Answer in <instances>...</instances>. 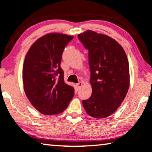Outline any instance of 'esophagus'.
Here are the masks:
<instances>
[{
  "instance_id": "esophagus-1",
  "label": "esophagus",
  "mask_w": 152,
  "mask_h": 152,
  "mask_svg": "<svg viewBox=\"0 0 152 152\" xmlns=\"http://www.w3.org/2000/svg\"><path fill=\"white\" fill-rule=\"evenodd\" d=\"M83 83L79 82L78 83H77V84H76V86H77V87H78V89H80V87L83 86Z\"/></svg>"
}]
</instances>
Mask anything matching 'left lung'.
<instances>
[{
    "label": "left lung",
    "instance_id": "left-lung-1",
    "mask_svg": "<svg viewBox=\"0 0 152 152\" xmlns=\"http://www.w3.org/2000/svg\"><path fill=\"white\" fill-rule=\"evenodd\" d=\"M78 38L89 50L92 94L83 100L87 114L104 118L116 112L129 87V62L123 47L116 40L102 34L87 30Z\"/></svg>",
    "mask_w": 152,
    "mask_h": 152
}]
</instances>
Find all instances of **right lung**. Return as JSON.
Masks as SVG:
<instances>
[{
	"label": "right lung",
	"instance_id": "1",
	"mask_svg": "<svg viewBox=\"0 0 152 152\" xmlns=\"http://www.w3.org/2000/svg\"><path fill=\"white\" fill-rule=\"evenodd\" d=\"M74 36L50 33L36 40L25 56L23 67L24 90L29 102L45 115L63 112L74 95L66 84L61 67L65 47Z\"/></svg>",
	"mask_w": 152,
	"mask_h": 152
}]
</instances>
